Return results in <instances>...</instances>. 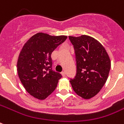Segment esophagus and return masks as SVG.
Here are the masks:
<instances>
[{"mask_svg":"<svg viewBox=\"0 0 124 124\" xmlns=\"http://www.w3.org/2000/svg\"><path fill=\"white\" fill-rule=\"evenodd\" d=\"M61 73H62V75L64 77H65V76H66V73H65V72H64V71H62V72Z\"/></svg>","mask_w":124,"mask_h":124,"instance_id":"34e87169","label":"esophagus"}]
</instances>
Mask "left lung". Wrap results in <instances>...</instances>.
I'll return each mask as SVG.
<instances>
[{"instance_id": "obj_1", "label": "left lung", "mask_w": 124, "mask_h": 124, "mask_svg": "<svg viewBox=\"0 0 124 124\" xmlns=\"http://www.w3.org/2000/svg\"><path fill=\"white\" fill-rule=\"evenodd\" d=\"M73 45L77 66L76 75L70 79L73 90L88 100L100 91L108 78L110 60L103 46L88 36H69Z\"/></svg>"}]
</instances>
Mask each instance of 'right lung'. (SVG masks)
Returning a JSON list of instances; mask_svg holds the SVG:
<instances>
[{"instance_id": "add662e5", "label": "right lung", "mask_w": 124, "mask_h": 124, "mask_svg": "<svg viewBox=\"0 0 124 124\" xmlns=\"http://www.w3.org/2000/svg\"><path fill=\"white\" fill-rule=\"evenodd\" d=\"M66 39V36H53L39 32L24 45L18 58L17 73L31 96L44 100L56 88L62 75L53 70L51 54Z\"/></svg>"}]
</instances>
